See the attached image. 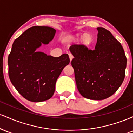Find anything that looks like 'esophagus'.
I'll return each mask as SVG.
<instances>
[{"label": "esophagus", "instance_id": "34e87169", "mask_svg": "<svg viewBox=\"0 0 133 133\" xmlns=\"http://www.w3.org/2000/svg\"><path fill=\"white\" fill-rule=\"evenodd\" d=\"M69 59H70V61H71L73 59V56L71 54H69Z\"/></svg>", "mask_w": 133, "mask_h": 133}]
</instances>
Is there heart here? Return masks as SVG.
Segmentation results:
<instances>
[{
	"label": "heart",
	"instance_id": "heart-1",
	"mask_svg": "<svg viewBox=\"0 0 133 133\" xmlns=\"http://www.w3.org/2000/svg\"><path fill=\"white\" fill-rule=\"evenodd\" d=\"M74 42H78L81 39L80 42L83 46L89 47L92 44L94 41V37L91 33H85L84 34H76L71 38Z\"/></svg>",
	"mask_w": 133,
	"mask_h": 133
}]
</instances>
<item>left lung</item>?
I'll return each mask as SVG.
<instances>
[{"instance_id":"left-lung-1","label":"left lung","mask_w":133,"mask_h":133,"mask_svg":"<svg viewBox=\"0 0 133 133\" xmlns=\"http://www.w3.org/2000/svg\"><path fill=\"white\" fill-rule=\"evenodd\" d=\"M95 49L74 44L69 51L77 89L87 99L103 100L116 92L125 77L127 59L121 44L109 30L97 27Z\"/></svg>"}]
</instances>
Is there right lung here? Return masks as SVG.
<instances>
[{"label": "right lung", "mask_w": 133, "mask_h": 133, "mask_svg": "<svg viewBox=\"0 0 133 133\" xmlns=\"http://www.w3.org/2000/svg\"><path fill=\"white\" fill-rule=\"evenodd\" d=\"M56 32L50 27H30L12 44L8 57L9 78L19 94L30 101L49 99L57 78L69 64L67 54L54 57L36 51L42 44L49 43Z\"/></svg>", "instance_id": "obj_1"}]
</instances>
